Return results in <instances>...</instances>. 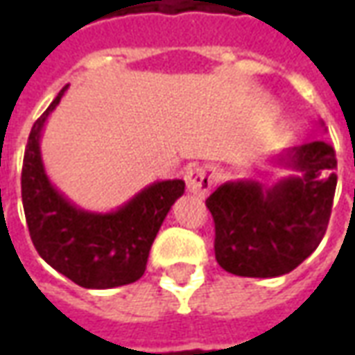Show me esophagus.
Segmentation results:
<instances>
[{"instance_id":"1","label":"esophagus","mask_w":355,"mask_h":355,"mask_svg":"<svg viewBox=\"0 0 355 355\" xmlns=\"http://www.w3.org/2000/svg\"><path fill=\"white\" fill-rule=\"evenodd\" d=\"M184 180L188 192L193 193V196H198V198H205V196L211 192V188H213L215 177H213V173L209 169H205V167H196V169L186 171Z\"/></svg>"}]
</instances>
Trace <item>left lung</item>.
Wrapping results in <instances>:
<instances>
[{"mask_svg": "<svg viewBox=\"0 0 355 355\" xmlns=\"http://www.w3.org/2000/svg\"><path fill=\"white\" fill-rule=\"evenodd\" d=\"M270 165L295 173L270 186L253 178L228 180L205 201L215 220L216 262L234 275L289 274L318 249L327 230L336 188L335 150L315 140L274 154Z\"/></svg>", "mask_w": 355, "mask_h": 355, "instance_id": "8db88e82", "label": "left lung"}]
</instances>
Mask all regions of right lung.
Returning a JSON list of instances; mask_svg holds the SVG:
<instances>
[{
    "label": "right lung",
    "mask_w": 355,
    "mask_h": 355,
    "mask_svg": "<svg viewBox=\"0 0 355 355\" xmlns=\"http://www.w3.org/2000/svg\"><path fill=\"white\" fill-rule=\"evenodd\" d=\"M64 87L28 137L22 165V205L30 238L43 261L85 289H114L137 282L146 270L150 247L184 180H157L114 211H89L51 182L42 155L47 119Z\"/></svg>",
    "instance_id": "right-lung-1"
}]
</instances>
